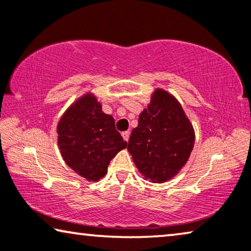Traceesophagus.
<instances>
[{
  "mask_svg": "<svg viewBox=\"0 0 251 251\" xmlns=\"http://www.w3.org/2000/svg\"><path fill=\"white\" fill-rule=\"evenodd\" d=\"M122 137L125 139L126 141H129V138H130V132L129 131H125V132H122Z\"/></svg>",
  "mask_w": 251,
  "mask_h": 251,
  "instance_id": "obj_1",
  "label": "esophagus"
}]
</instances>
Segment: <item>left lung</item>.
Segmentation results:
<instances>
[{
	"label": "left lung",
	"mask_w": 251,
	"mask_h": 251,
	"mask_svg": "<svg viewBox=\"0 0 251 251\" xmlns=\"http://www.w3.org/2000/svg\"><path fill=\"white\" fill-rule=\"evenodd\" d=\"M194 142V128L178 100L157 87L131 132L128 151L145 179L165 183L187 163Z\"/></svg>",
	"instance_id": "left-lung-1"
}]
</instances>
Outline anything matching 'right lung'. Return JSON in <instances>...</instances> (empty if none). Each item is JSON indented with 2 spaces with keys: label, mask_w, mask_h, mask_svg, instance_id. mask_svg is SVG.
I'll list each match as a JSON object with an SVG mask.
<instances>
[{
  "label": "right lung",
  "mask_w": 251,
  "mask_h": 251,
  "mask_svg": "<svg viewBox=\"0 0 251 251\" xmlns=\"http://www.w3.org/2000/svg\"><path fill=\"white\" fill-rule=\"evenodd\" d=\"M61 157L76 174L99 182L107 166L126 141L115 130L112 115L104 113L94 93L79 96L69 105L57 125Z\"/></svg>",
  "instance_id": "obj_1"
}]
</instances>
